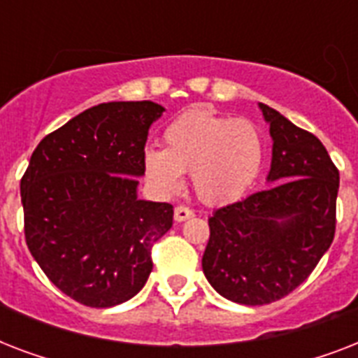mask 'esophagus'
Listing matches in <instances>:
<instances>
[{"label":"esophagus","mask_w":358,"mask_h":358,"mask_svg":"<svg viewBox=\"0 0 358 358\" xmlns=\"http://www.w3.org/2000/svg\"><path fill=\"white\" fill-rule=\"evenodd\" d=\"M189 217H193V210H189V208L185 206L174 208V221H176V223H182V221H185V219Z\"/></svg>","instance_id":"esophagus-1"}]
</instances>
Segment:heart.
I'll return each instance as SVG.
<instances>
[{
    "label": "heart",
    "instance_id": "heart-1",
    "mask_svg": "<svg viewBox=\"0 0 358 358\" xmlns=\"http://www.w3.org/2000/svg\"><path fill=\"white\" fill-rule=\"evenodd\" d=\"M266 143L255 122L195 108L178 115L163 131V148H146V180L163 195H176L191 173L196 196L227 204L247 195L264 165Z\"/></svg>",
    "mask_w": 358,
    "mask_h": 358
}]
</instances>
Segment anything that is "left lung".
<instances>
[{
    "instance_id": "obj_1",
    "label": "left lung",
    "mask_w": 358,
    "mask_h": 358,
    "mask_svg": "<svg viewBox=\"0 0 358 358\" xmlns=\"http://www.w3.org/2000/svg\"><path fill=\"white\" fill-rule=\"evenodd\" d=\"M258 108L273 141L271 187L215 210L202 256L213 289L247 306L282 299L314 271L333 243L340 185L316 135L266 103Z\"/></svg>"
}]
</instances>
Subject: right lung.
Here are the masks:
<instances>
[{"label": "right lung", "mask_w": 358, "mask_h": 358, "mask_svg": "<svg viewBox=\"0 0 358 358\" xmlns=\"http://www.w3.org/2000/svg\"><path fill=\"white\" fill-rule=\"evenodd\" d=\"M165 108L108 102L46 135L20 182L25 241L63 294L92 308L131 299L152 271V245L173 206L137 196L152 122Z\"/></svg>", "instance_id": "add662e5"}]
</instances>
